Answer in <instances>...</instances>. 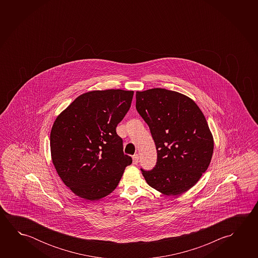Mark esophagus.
I'll use <instances>...</instances> for the list:
<instances>
[{
  "label": "esophagus",
  "instance_id": "obj_1",
  "mask_svg": "<svg viewBox=\"0 0 258 258\" xmlns=\"http://www.w3.org/2000/svg\"><path fill=\"white\" fill-rule=\"evenodd\" d=\"M132 158H133V164H134V165H137V164L139 163V155H138V154H136V155L132 156Z\"/></svg>",
  "mask_w": 258,
  "mask_h": 258
}]
</instances>
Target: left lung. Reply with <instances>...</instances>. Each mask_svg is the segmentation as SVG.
Listing matches in <instances>:
<instances>
[{
    "label": "left lung",
    "mask_w": 258,
    "mask_h": 258,
    "mask_svg": "<svg viewBox=\"0 0 258 258\" xmlns=\"http://www.w3.org/2000/svg\"><path fill=\"white\" fill-rule=\"evenodd\" d=\"M136 108L150 128L156 165L142 171L149 186L163 195H180L207 170L214 141L203 111L190 98L166 89L136 93Z\"/></svg>",
    "instance_id": "1"
}]
</instances>
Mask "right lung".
I'll use <instances>...</instances> for the list:
<instances>
[{"label": "right lung", "mask_w": 258, "mask_h": 258, "mask_svg": "<svg viewBox=\"0 0 258 258\" xmlns=\"http://www.w3.org/2000/svg\"><path fill=\"white\" fill-rule=\"evenodd\" d=\"M133 94L120 89L88 92L55 118L50 132L52 162L78 197L93 202L110 195L131 165L116 127L130 110Z\"/></svg>", "instance_id": "right-lung-1"}]
</instances>
